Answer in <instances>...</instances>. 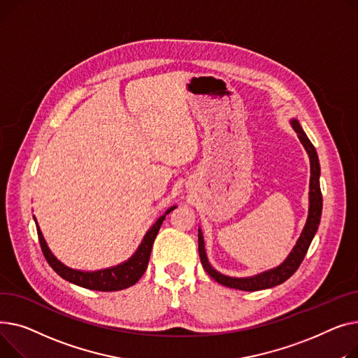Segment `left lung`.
Wrapping results in <instances>:
<instances>
[{
  "label": "left lung",
  "instance_id": "1",
  "mask_svg": "<svg viewBox=\"0 0 358 358\" xmlns=\"http://www.w3.org/2000/svg\"><path fill=\"white\" fill-rule=\"evenodd\" d=\"M290 125L293 127V130L298 133V137H299L301 143L303 144L305 150L309 156V162H310L309 211H308L306 224L302 229V234H301L299 240L296 241V245L293 247V250L290 251V255L278 267L270 268L267 271L259 273V275L250 276V278H229V276L221 275L220 271H217L211 264H209L206 253H205L203 236H202V231L199 228L198 229V250H199L201 263L208 275L222 286L238 289V290H245V292H255V290H263V289L282 285L293 275V273L298 270V267L301 266V263L306 255V251L313 240L315 233H317L320 221H321V214H322V194H321V186H320V175H321L320 160H318L317 150H315L313 144L309 141L308 136L302 130L299 121L293 118V120H290Z\"/></svg>",
  "mask_w": 358,
  "mask_h": 358
}]
</instances>
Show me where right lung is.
<instances>
[{
    "mask_svg": "<svg viewBox=\"0 0 358 358\" xmlns=\"http://www.w3.org/2000/svg\"><path fill=\"white\" fill-rule=\"evenodd\" d=\"M175 208L176 206H171L150 227V229L147 231L144 238L141 240V244L136 250V253L127 262H124V263L110 267V268H102V270H96V271H80V270L71 268L63 263H60L53 256L50 248L48 247L46 240L43 237V234H41L36 218H34V221H36V227H37V236H38V241L41 245V251H43V255H45L48 263L50 264V267L57 273L62 279H65L73 285L91 289V290L115 292V290H122L125 287H130V286L136 285L138 282V279L144 275L147 264H149L155 238L159 233V229H160L166 215L171 211H173Z\"/></svg>",
    "mask_w": 358,
    "mask_h": 358,
    "instance_id": "add662e5",
    "label": "right lung"
}]
</instances>
